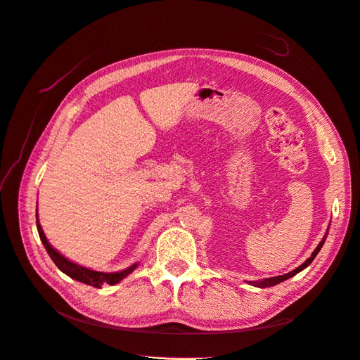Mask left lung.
I'll list each match as a JSON object with an SVG mask.
<instances>
[{
	"mask_svg": "<svg viewBox=\"0 0 360 360\" xmlns=\"http://www.w3.org/2000/svg\"><path fill=\"white\" fill-rule=\"evenodd\" d=\"M328 233H329V228H328V231H326V234H324V237H323V240L319 243V246L315 248V250L312 252V255L304 261V263L302 264V266H299L297 269H294V270H291V271H288V274H285V275H279V276H274V278H266V279H263V281H254V282H249L250 285H254V287H258V288H266V287H274V285H276V284H281V282H284V281H287V279H290L291 276H294V275H297L299 271H302L303 269H307L312 261H314V258L317 257V254L320 252V249L323 248V245H324V240H326V237H328Z\"/></svg>",
	"mask_w": 360,
	"mask_h": 360,
	"instance_id": "left-lung-1",
	"label": "left lung"
}]
</instances>
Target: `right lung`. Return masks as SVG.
<instances>
[{"label":"right lung","mask_w":360,"mask_h":360,"mask_svg":"<svg viewBox=\"0 0 360 360\" xmlns=\"http://www.w3.org/2000/svg\"><path fill=\"white\" fill-rule=\"evenodd\" d=\"M36 224H37V231H39V236H40V240H41L43 246H45V249L48 250V254L52 258L53 263H56V266L63 271V274H66L68 276H70L75 281L82 282V284L91 285V287H96V288H101L103 284L114 285V284H117V282L122 281L123 278H126L129 274H132V271L138 266V263H135L134 266H130V267H127L124 270L114 271V274H105V271L90 270V269L82 267V266L76 264V263H72V261H69L66 257H63L58 252V250H56L49 245L48 238H46L45 233H43L41 226H40L37 209H36Z\"/></svg>","instance_id":"add662e5"}]
</instances>
